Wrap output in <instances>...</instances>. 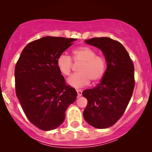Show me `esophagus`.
<instances>
[{
	"label": "esophagus",
	"instance_id": "obj_1",
	"mask_svg": "<svg viewBox=\"0 0 152 152\" xmlns=\"http://www.w3.org/2000/svg\"><path fill=\"white\" fill-rule=\"evenodd\" d=\"M76 92H77L78 97H80L82 95V91L81 89H77L76 90Z\"/></svg>",
	"mask_w": 152,
	"mask_h": 152
}]
</instances>
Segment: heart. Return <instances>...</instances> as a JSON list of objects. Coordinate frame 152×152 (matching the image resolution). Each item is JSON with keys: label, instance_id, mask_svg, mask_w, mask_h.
Masks as SVG:
<instances>
[{"label": "heart", "instance_id": "1", "mask_svg": "<svg viewBox=\"0 0 152 152\" xmlns=\"http://www.w3.org/2000/svg\"><path fill=\"white\" fill-rule=\"evenodd\" d=\"M72 58L70 56L61 53L56 60L57 67L64 76H69L73 68V61L81 64L78 66L79 73L74 74L68 79L71 86L80 88L86 86L91 80L93 82L100 81L104 76L106 69V59L102 56L96 55V52L88 46H81L72 52Z\"/></svg>", "mask_w": 152, "mask_h": 152}]
</instances>
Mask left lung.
Listing matches in <instances>:
<instances>
[{"label":"left lung","mask_w":152,"mask_h":152,"mask_svg":"<svg viewBox=\"0 0 152 152\" xmlns=\"http://www.w3.org/2000/svg\"><path fill=\"white\" fill-rule=\"evenodd\" d=\"M85 42L102 50L107 68L100 83L82 93L88 100L83 117L95 128H109L123 116L132 98L135 86L134 66L126 48L117 41L101 37Z\"/></svg>","instance_id":"left-lung-1"}]
</instances>
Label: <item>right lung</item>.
<instances>
[{
  "instance_id": "1",
  "label": "right lung",
  "mask_w": 152,
  "mask_h": 152,
  "mask_svg": "<svg viewBox=\"0 0 152 152\" xmlns=\"http://www.w3.org/2000/svg\"><path fill=\"white\" fill-rule=\"evenodd\" d=\"M75 40L53 36L35 40L23 48L15 65V94L26 117L41 130L60 126L77 96L56 64L58 56Z\"/></svg>"
}]
</instances>
